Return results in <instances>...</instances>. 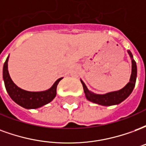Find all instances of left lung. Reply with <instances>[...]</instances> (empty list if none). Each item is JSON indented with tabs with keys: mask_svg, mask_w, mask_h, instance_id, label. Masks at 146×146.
Listing matches in <instances>:
<instances>
[{
	"mask_svg": "<svg viewBox=\"0 0 146 146\" xmlns=\"http://www.w3.org/2000/svg\"><path fill=\"white\" fill-rule=\"evenodd\" d=\"M127 53L131 59V74L129 82L122 89H120L119 91L109 92L103 95L95 94L94 92L89 91L87 86L85 85V84L80 79V82L83 85L85 97L88 101L94 102L95 104L100 105V106H114V105L121 103L131 94L132 91L135 88L136 78H137V66H136V62L133 58L131 52L127 50Z\"/></svg>",
	"mask_w": 146,
	"mask_h": 146,
	"instance_id": "left-lung-1",
	"label": "left lung"
}]
</instances>
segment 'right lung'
Wrapping results in <instances>:
<instances>
[{"label": "right lung", "mask_w": 146, "mask_h": 146, "mask_svg": "<svg viewBox=\"0 0 146 146\" xmlns=\"http://www.w3.org/2000/svg\"><path fill=\"white\" fill-rule=\"evenodd\" d=\"M9 55L5 61L3 66V79L5 88L9 96L13 101L22 107L31 110L38 109L51 102L56 96L57 85L62 77L58 79L54 84L48 90L42 92H29L19 88L15 84L9 75L8 70V62Z\"/></svg>", "instance_id": "right-lung-1"}]
</instances>
